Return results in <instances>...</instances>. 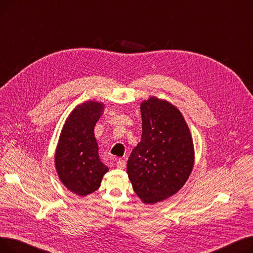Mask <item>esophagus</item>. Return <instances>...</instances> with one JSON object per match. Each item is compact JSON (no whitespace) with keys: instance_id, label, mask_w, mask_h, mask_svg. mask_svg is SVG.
<instances>
[{"instance_id":"obj_1","label":"esophagus","mask_w":253,"mask_h":253,"mask_svg":"<svg viewBox=\"0 0 253 253\" xmlns=\"http://www.w3.org/2000/svg\"><path fill=\"white\" fill-rule=\"evenodd\" d=\"M117 167L119 169H124L126 167V162L124 160H122V159H119V160L117 161Z\"/></svg>"}]
</instances>
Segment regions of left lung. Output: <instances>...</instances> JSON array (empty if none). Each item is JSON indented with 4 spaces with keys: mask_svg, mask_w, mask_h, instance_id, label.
Listing matches in <instances>:
<instances>
[{
    "mask_svg": "<svg viewBox=\"0 0 253 253\" xmlns=\"http://www.w3.org/2000/svg\"><path fill=\"white\" fill-rule=\"evenodd\" d=\"M141 140L132 150L127 173L144 204H155L176 194L194 166V144L179 110L167 100L150 97L140 104Z\"/></svg>",
    "mask_w": 253,
    "mask_h": 253,
    "instance_id": "8db88e82",
    "label": "left lung"
}]
</instances>
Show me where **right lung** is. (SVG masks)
Here are the masks:
<instances>
[{"label": "right lung", "instance_id": "add662e5", "mask_svg": "<svg viewBox=\"0 0 253 253\" xmlns=\"http://www.w3.org/2000/svg\"><path fill=\"white\" fill-rule=\"evenodd\" d=\"M104 104L86 101L77 105L62 127L55 152V168L66 189L78 196L95 192L109 171L99 159L94 126Z\"/></svg>", "mask_w": 253, "mask_h": 253}]
</instances>
